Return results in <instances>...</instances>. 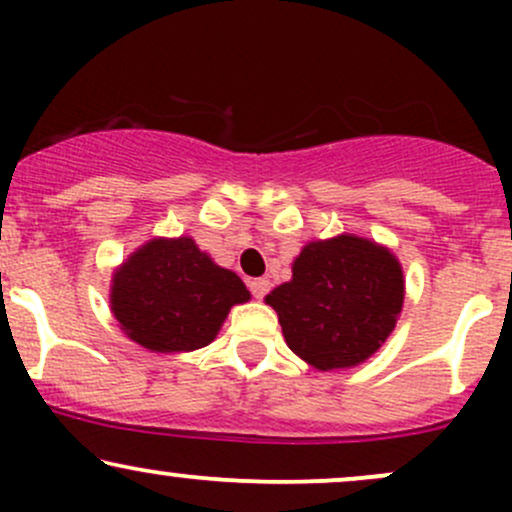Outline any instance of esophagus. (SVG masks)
Masks as SVG:
<instances>
[{"instance_id": "1", "label": "esophagus", "mask_w": 512, "mask_h": 512, "mask_svg": "<svg viewBox=\"0 0 512 512\" xmlns=\"http://www.w3.org/2000/svg\"><path fill=\"white\" fill-rule=\"evenodd\" d=\"M248 286H250L252 296H255L257 301H262V298L269 293V279H252Z\"/></svg>"}]
</instances>
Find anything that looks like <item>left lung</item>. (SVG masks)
Wrapping results in <instances>:
<instances>
[{"mask_svg": "<svg viewBox=\"0 0 512 512\" xmlns=\"http://www.w3.org/2000/svg\"><path fill=\"white\" fill-rule=\"evenodd\" d=\"M279 315L296 356L317 370L351 368L390 337L402 313L397 257L368 238L313 240L293 260V276L264 298Z\"/></svg>", "mask_w": 512, "mask_h": 512, "instance_id": "obj_1", "label": "left lung"}]
</instances>
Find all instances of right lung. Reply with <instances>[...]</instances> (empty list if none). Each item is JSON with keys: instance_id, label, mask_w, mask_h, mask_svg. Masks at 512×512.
<instances>
[{"instance_id": "add662e5", "label": "right lung", "mask_w": 512, "mask_h": 512, "mask_svg": "<svg viewBox=\"0 0 512 512\" xmlns=\"http://www.w3.org/2000/svg\"><path fill=\"white\" fill-rule=\"evenodd\" d=\"M250 301L240 276L195 245L154 238L120 264L110 310L132 342L158 354L195 351L214 342L233 305Z\"/></svg>"}]
</instances>
